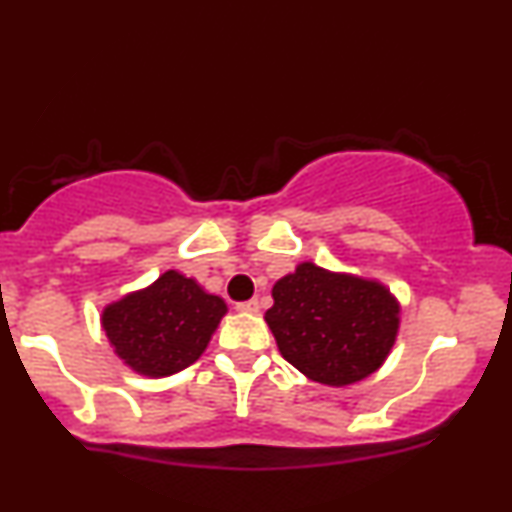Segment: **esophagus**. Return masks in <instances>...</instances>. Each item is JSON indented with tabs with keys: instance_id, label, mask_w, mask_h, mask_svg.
I'll return each mask as SVG.
<instances>
[{
	"instance_id": "esophagus-1",
	"label": "esophagus",
	"mask_w": 512,
	"mask_h": 512,
	"mask_svg": "<svg viewBox=\"0 0 512 512\" xmlns=\"http://www.w3.org/2000/svg\"><path fill=\"white\" fill-rule=\"evenodd\" d=\"M236 307H238L240 312H248V315H255V312H260V303H257L255 298L245 300V303H238Z\"/></svg>"
}]
</instances>
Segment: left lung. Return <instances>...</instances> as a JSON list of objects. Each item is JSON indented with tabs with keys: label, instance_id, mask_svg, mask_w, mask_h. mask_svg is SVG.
Wrapping results in <instances>:
<instances>
[{
	"label": "left lung",
	"instance_id": "8db88e82",
	"mask_svg": "<svg viewBox=\"0 0 512 512\" xmlns=\"http://www.w3.org/2000/svg\"><path fill=\"white\" fill-rule=\"evenodd\" d=\"M272 298L264 322L279 353L317 384H357L396 346L400 303L377 279L300 262L274 283Z\"/></svg>",
	"mask_w": 512,
	"mask_h": 512
}]
</instances>
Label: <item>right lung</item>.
I'll list each match as a JSON object with an SVG mask.
<instances>
[{
	"mask_svg": "<svg viewBox=\"0 0 512 512\" xmlns=\"http://www.w3.org/2000/svg\"><path fill=\"white\" fill-rule=\"evenodd\" d=\"M229 307L178 269L102 307L114 355L140 377L162 379L200 360Z\"/></svg>",
	"mask_w": 512,
	"mask_h": 512,
	"instance_id": "add662e5",
	"label": "right lung"
}]
</instances>
